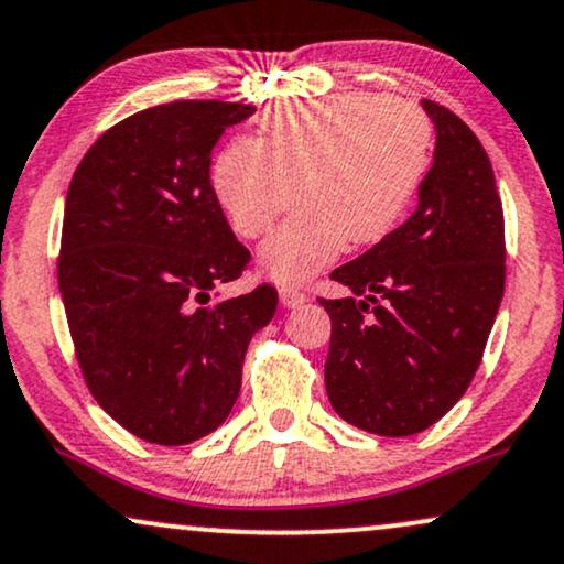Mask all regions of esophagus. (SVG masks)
<instances>
[{"mask_svg": "<svg viewBox=\"0 0 564 564\" xmlns=\"http://www.w3.org/2000/svg\"><path fill=\"white\" fill-rule=\"evenodd\" d=\"M281 302L283 307H302V304L310 302L307 291H296V289H281Z\"/></svg>", "mask_w": 564, "mask_h": 564, "instance_id": "1", "label": "esophagus"}]
</instances>
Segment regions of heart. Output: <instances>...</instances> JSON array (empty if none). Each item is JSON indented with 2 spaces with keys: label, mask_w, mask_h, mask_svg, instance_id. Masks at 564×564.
I'll use <instances>...</instances> for the list:
<instances>
[{
  "label": "heart",
  "mask_w": 564,
  "mask_h": 564,
  "mask_svg": "<svg viewBox=\"0 0 564 564\" xmlns=\"http://www.w3.org/2000/svg\"><path fill=\"white\" fill-rule=\"evenodd\" d=\"M431 123L415 105L349 91L273 107L257 141L217 154L213 188L241 236L268 234L291 202L296 213L260 247L278 283H302L344 243L389 236L429 171Z\"/></svg>",
  "instance_id": "heart-1"
}]
</instances>
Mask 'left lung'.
Here are the masks:
<instances>
[{"label": "left lung", "instance_id": "obj_1", "mask_svg": "<svg viewBox=\"0 0 564 564\" xmlns=\"http://www.w3.org/2000/svg\"><path fill=\"white\" fill-rule=\"evenodd\" d=\"M436 131L417 209L330 278L325 391L378 436L431 429L467 391L505 296V213L486 149L457 115L423 99Z\"/></svg>", "mask_w": 564, "mask_h": 564}]
</instances>
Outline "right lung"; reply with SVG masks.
<instances>
[{
	"label": "right lung",
	"instance_id": "right-lung-1",
	"mask_svg": "<svg viewBox=\"0 0 564 564\" xmlns=\"http://www.w3.org/2000/svg\"><path fill=\"white\" fill-rule=\"evenodd\" d=\"M257 107L173 101L101 133L65 199L57 281L94 399L149 444L181 446L226 423L278 291L213 300L249 249L236 241L209 154Z\"/></svg>",
	"mask_w": 564,
	"mask_h": 564
}]
</instances>
